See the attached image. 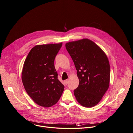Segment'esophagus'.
Listing matches in <instances>:
<instances>
[{"mask_svg": "<svg viewBox=\"0 0 133 133\" xmlns=\"http://www.w3.org/2000/svg\"><path fill=\"white\" fill-rule=\"evenodd\" d=\"M65 84H68V80H65Z\"/></svg>", "mask_w": 133, "mask_h": 133, "instance_id": "esophagus-1", "label": "esophagus"}]
</instances>
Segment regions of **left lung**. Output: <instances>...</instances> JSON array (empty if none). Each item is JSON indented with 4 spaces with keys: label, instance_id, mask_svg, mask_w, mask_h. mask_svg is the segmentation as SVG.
Listing matches in <instances>:
<instances>
[{
    "label": "left lung",
    "instance_id": "left-lung-1",
    "mask_svg": "<svg viewBox=\"0 0 133 133\" xmlns=\"http://www.w3.org/2000/svg\"><path fill=\"white\" fill-rule=\"evenodd\" d=\"M79 80L74 91L78 102L92 108L101 100L109 89L110 67L104 52L92 41L82 38L66 43Z\"/></svg>",
    "mask_w": 133,
    "mask_h": 133
}]
</instances>
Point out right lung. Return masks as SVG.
I'll use <instances>...</instances> for the list:
<instances>
[{
	"label": "right lung",
	"mask_w": 133,
	"mask_h": 133,
	"mask_svg": "<svg viewBox=\"0 0 133 133\" xmlns=\"http://www.w3.org/2000/svg\"><path fill=\"white\" fill-rule=\"evenodd\" d=\"M62 44L61 42L35 45L23 64L21 78L24 89L31 98L43 107L55 104L64 90L54 66L55 56Z\"/></svg>",
	"instance_id": "obj_1"
}]
</instances>
